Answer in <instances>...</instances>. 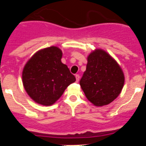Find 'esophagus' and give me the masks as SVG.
Segmentation results:
<instances>
[{"label":"esophagus","mask_w":146,"mask_h":146,"mask_svg":"<svg viewBox=\"0 0 146 146\" xmlns=\"http://www.w3.org/2000/svg\"><path fill=\"white\" fill-rule=\"evenodd\" d=\"M75 76H76V82H78V81H79V80H80V75H78V74H76V75H75Z\"/></svg>","instance_id":"esophagus-1"}]
</instances>
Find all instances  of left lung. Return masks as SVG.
<instances>
[{
  "mask_svg": "<svg viewBox=\"0 0 146 146\" xmlns=\"http://www.w3.org/2000/svg\"><path fill=\"white\" fill-rule=\"evenodd\" d=\"M85 96L95 106H103L115 100L122 91L124 75L115 59L102 49L88 56L85 72L80 80Z\"/></svg>",
  "mask_w": 146,
  "mask_h": 146,
  "instance_id": "left-lung-1",
  "label": "left lung"
}]
</instances>
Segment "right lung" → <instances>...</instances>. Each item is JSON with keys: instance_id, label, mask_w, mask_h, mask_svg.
Here are the masks:
<instances>
[{"instance_id": "add662e5", "label": "right lung", "mask_w": 146, "mask_h": 146, "mask_svg": "<svg viewBox=\"0 0 146 146\" xmlns=\"http://www.w3.org/2000/svg\"><path fill=\"white\" fill-rule=\"evenodd\" d=\"M62 52L55 46L40 50L27 62L23 71L24 88L33 101L53 105L68 86L76 81L66 65L62 62Z\"/></svg>"}]
</instances>
